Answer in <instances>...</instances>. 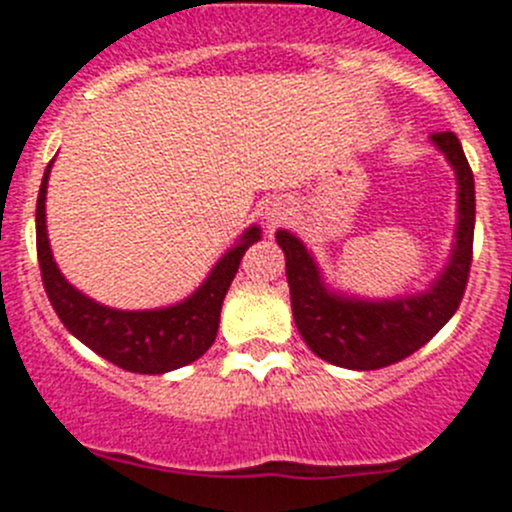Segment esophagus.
Instances as JSON below:
<instances>
[{"label": "esophagus", "mask_w": 512, "mask_h": 512, "mask_svg": "<svg viewBox=\"0 0 512 512\" xmlns=\"http://www.w3.org/2000/svg\"><path fill=\"white\" fill-rule=\"evenodd\" d=\"M286 216H289V211H286V208H271V211L266 213V218H269V226H271V228H274L276 223L284 221Z\"/></svg>", "instance_id": "esophagus-1"}]
</instances>
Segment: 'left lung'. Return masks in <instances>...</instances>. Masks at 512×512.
Listing matches in <instances>:
<instances>
[{"label":"left lung","instance_id":"obj_1","mask_svg":"<svg viewBox=\"0 0 512 512\" xmlns=\"http://www.w3.org/2000/svg\"><path fill=\"white\" fill-rule=\"evenodd\" d=\"M432 140L457 173L460 226L450 266L422 296L369 304L326 294L304 243L286 231L276 233L286 256V279L301 337L316 357L337 367L379 369L402 362L440 332L465 296L475 236V178L455 133H432Z\"/></svg>","mask_w":512,"mask_h":512}]
</instances>
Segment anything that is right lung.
Wrapping results in <instances>:
<instances>
[{
	"mask_svg": "<svg viewBox=\"0 0 512 512\" xmlns=\"http://www.w3.org/2000/svg\"><path fill=\"white\" fill-rule=\"evenodd\" d=\"M52 163L42 175L37 196V259L47 299L57 311L67 332L75 334L85 347L113 362L115 367L138 374H163L196 362L211 347L218 332L221 304L241 266L243 253L259 241V228H248L241 243L216 264L206 284L188 301L158 311H118L95 304L65 281L52 261L45 226L47 178Z\"/></svg>",
	"mask_w": 512,
	"mask_h": 512,
	"instance_id": "1",
	"label": "right lung"
}]
</instances>
